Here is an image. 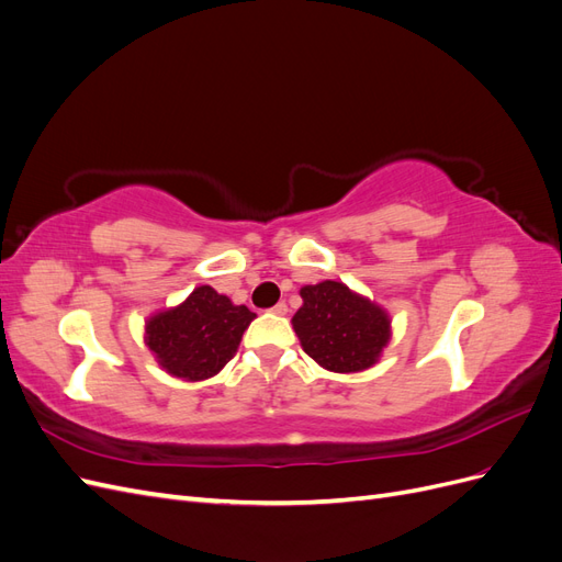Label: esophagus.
<instances>
[{"mask_svg": "<svg viewBox=\"0 0 562 562\" xmlns=\"http://www.w3.org/2000/svg\"><path fill=\"white\" fill-rule=\"evenodd\" d=\"M271 314H279V316L288 314V304H285V302H279V304H274V307H271Z\"/></svg>", "mask_w": 562, "mask_h": 562, "instance_id": "obj_1", "label": "esophagus"}]
</instances>
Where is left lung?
<instances>
[{
    "label": "left lung",
    "mask_w": 562,
    "mask_h": 562,
    "mask_svg": "<svg viewBox=\"0 0 562 562\" xmlns=\"http://www.w3.org/2000/svg\"><path fill=\"white\" fill-rule=\"evenodd\" d=\"M293 316L302 349L333 372H359L380 359L389 342V316L345 283L304 285Z\"/></svg>",
    "instance_id": "8db88e82"
}]
</instances>
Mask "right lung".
<instances>
[{"instance_id":"add662e5","label":"right lung","mask_w":562,"mask_h":562,"mask_svg":"<svg viewBox=\"0 0 562 562\" xmlns=\"http://www.w3.org/2000/svg\"><path fill=\"white\" fill-rule=\"evenodd\" d=\"M252 318L244 304L199 285L180 307L147 321V347L171 375L187 382L209 380L232 361Z\"/></svg>"}]
</instances>
